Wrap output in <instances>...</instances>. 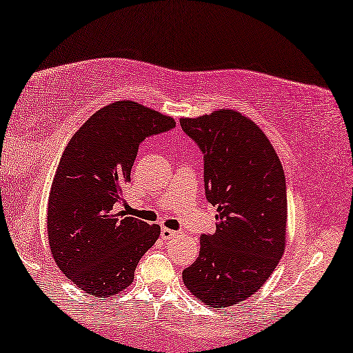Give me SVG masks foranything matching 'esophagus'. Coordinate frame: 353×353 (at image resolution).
<instances>
[{
	"label": "esophagus",
	"instance_id": "1",
	"mask_svg": "<svg viewBox=\"0 0 353 353\" xmlns=\"http://www.w3.org/2000/svg\"><path fill=\"white\" fill-rule=\"evenodd\" d=\"M176 234H178L176 231H173V230H170V228H165V226H163V228L161 230L162 239H172V238H175Z\"/></svg>",
	"mask_w": 353,
	"mask_h": 353
}]
</instances>
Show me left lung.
I'll return each mask as SVG.
<instances>
[{
    "label": "left lung",
    "instance_id": "left-lung-1",
    "mask_svg": "<svg viewBox=\"0 0 353 353\" xmlns=\"http://www.w3.org/2000/svg\"><path fill=\"white\" fill-rule=\"evenodd\" d=\"M204 152L205 197L216 230L201 236L199 257L183 283L205 305L225 308L257 292L286 245V178L272 143L241 112L219 109L180 119Z\"/></svg>",
    "mask_w": 353,
    "mask_h": 353
}]
</instances>
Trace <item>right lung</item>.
Wrapping results in <instances>:
<instances>
[{"instance_id":"right-lung-1","label":"right lung","mask_w":353,"mask_h":353,"mask_svg":"<svg viewBox=\"0 0 353 353\" xmlns=\"http://www.w3.org/2000/svg\"><path fill=\"white\" fill-rule=\"evenodd\" d=\"M175 127V120L134 101L94 112L70 138L48 201V243L57 267L77 288L105 301L133 283L139 259L161 236L115 209L139 143Z\"/></svg>"}]
</instances>
